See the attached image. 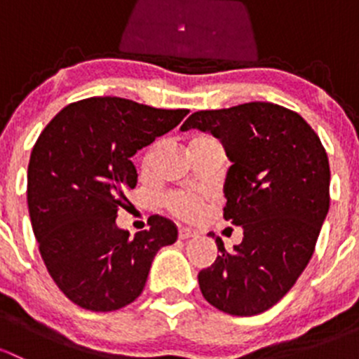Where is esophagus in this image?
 Segmentation results:
<instances>
[{
    "mask_svg": "<svg viewBox=\"0 0 359 359\" xmlns=\"http://www.w3.org/2000/svg\"><path fill=\"white\" fill-rule=\"evenodd\" d=\"M196 236V231L189 229V227H180L179 229V238L180 240H189V238Z\"/></svg>",
    "mask_w": 359,
    "mask_h": 359,
    "instance_id": "obj_1",
    "label": "esophagus"
}]
</instances>
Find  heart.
Returning <instances> with one entry per match:
<instances>
[{
  "instance_id": "obj_1",
  "label": "heart",
  "mask_w": 359,
  "mask_h": 359,
  "mask_svg": "<svg viewBox=\"0 0 359 359\" xmlns=\"http://www.w3.org/2000/svg\"><path fill=\"white\" fill-rule=\"evenodd\" d=\"M153 156V151L147 154V159ZM168 206L175 215L184 217V219H191V217L196 215L200 212L201 200L193 194H175L168 200Z\"/></svg>"
}]
</instances>
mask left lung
Listing matches in <instances>:
<instances>
[{
    "label": "left lung",
    "mask_w": 359,
    "mask_h": 359,
    "mask_svg": "<svg viewBox=\"0 0 359 359\" xmlns=\"http://www.w3.org/2000/svg\"><path fill=\"white\" fill-rule=\"evenodd\" d=\"M220 140L231 166L224 219L243 229L231 252L198 274L206 300L233 316H253L280 302L309 264L330 208V165L302 116L271 102L198 111L180 130Z\"/></svg>",
    "instance_id": "8db88e82"
}]
</instances>
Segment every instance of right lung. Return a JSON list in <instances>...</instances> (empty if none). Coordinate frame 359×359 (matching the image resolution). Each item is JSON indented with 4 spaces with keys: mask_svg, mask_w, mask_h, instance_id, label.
Returning <instances> with one entry per match:
<instances>
[{
    "mask_svg": "<svg viewBox=\"0 0 359 359\" xmlns=\"http://www.w3.org/2000/svg\"><path fill=\"white\" fill-rule=\"evenodd\" d=\"M187 109H156L119 97L64 107L41 132L27 166V206L39 253L60 292L83 309H121L146 287L158 250L177 227L153 215L130 236L116 224L137 186L132 158L175 128Z\"/></svg>",
    "mask_w": 359,
    "mask_h": 359,
    "instance_id": "1",
    "label": "right lung"
}]
</instances>
